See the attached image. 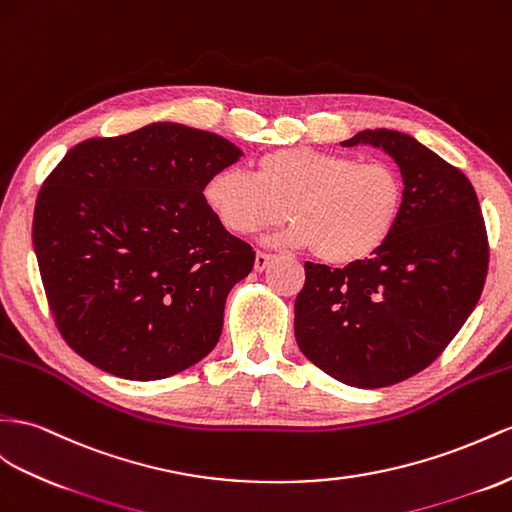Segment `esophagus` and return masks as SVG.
I'll list each match as a JSON object with an SVG mask.
<instances>
[{
	"label": "esophagus",
	"instance_id": "34e87169",
	"mask_svg": "<svg viewBox=\"0 0 512 512\" xmlns=\"http://www.w3.org/2000/svg\"><path fill=\"white\" fill-rule=\"evenodd\" d=\"M272 259H274V255L264 253V251H257V255H255V270H257V272L266 270V268L272 264Z\"/></svg>",
	"mask_w": 512,
	"mask_h": 512
}]
</instances>
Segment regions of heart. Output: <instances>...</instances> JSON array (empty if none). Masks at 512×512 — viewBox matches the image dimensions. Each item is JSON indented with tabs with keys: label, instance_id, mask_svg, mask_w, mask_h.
Returning <instances> with one entry per match:
<instances>
[{
	"label": "heart",
	"instance_id": "heart-1",
	"mask_svg": "<svg viewBox=\"0 0 512 512\" xmlns=\"http://www.w3.org/2000/svg\"><path fill=\"white\" fill-rule=\"evenodd\" d=\"M205 201L229 231L253 235L290 222L281 240L311 248L333 266L374 255L396 229L404 181L396 166L350 153L285 147L255 162V173L222 168L205 183Z\"/></svg>",
	"mask_w": 512,
	"mask_h": 512
}]
</instances>
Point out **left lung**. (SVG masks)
<instances>
[{
	"mask_svg": "<svg viewBox=\"0 0 512 512\" xmlns=\"http://www.w3.org/2000/svg\"><path fill=\"white\" fill-rule=\"evenodd\" d=\"M400 166L404 207L389 240L346 268L305 264L294 303L303 355L335 381L378 389L426 370L471 316L489 270V238L474 186L415 138L365 129Z\"/></svg>",
	"mask_w": 512,
	"mask_h": 512,
	"instance_id": "8db88e82",
	"label": "left lung"
}]
</instances>
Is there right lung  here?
<instances>
[{
	"label": "right lung",
	"instance_id": "right-lung-1",
	"mask_svg": "<svg viewBox=\"0 0 512 512\" xmlns=\"http://www.w3.org/2000/svg\"><path fill=\"white\" fill-rule=\"evenodd\" d=\"M240 155L212 131L153 123L88 138L51 170L32 242L49 311L77 355L157 381L212 352L255 251L222 227L203 190Z\"/></svg>",
	"mask_w": 512,
	"mask_h": 512
}]
</instances>
